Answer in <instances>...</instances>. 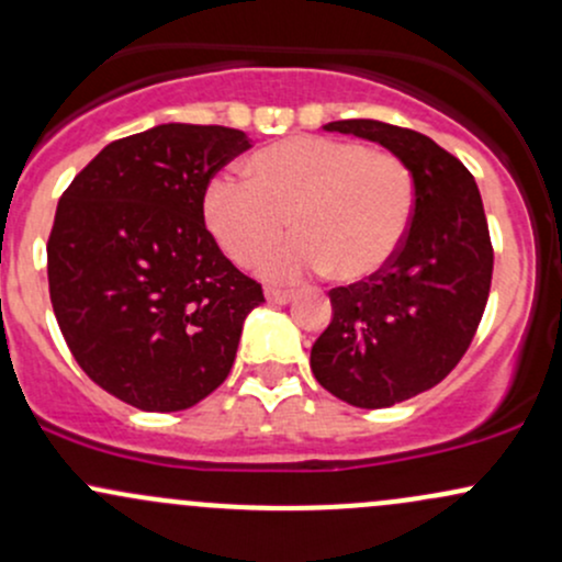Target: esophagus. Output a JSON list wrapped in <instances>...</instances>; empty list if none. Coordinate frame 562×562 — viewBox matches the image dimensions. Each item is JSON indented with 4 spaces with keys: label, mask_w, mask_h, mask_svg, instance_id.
Instances as JSON below:
<instances>
[{
    "label": "esophagus",
    "mask_w": 562,
    "mask_h": 562,
    "mask_svg": "<svg viewBox=\"0 0 562 562\" xmlns=\"http://www.w3.org/2000/svg\"><path fill=\"white\" fill-rule=\"evenodd\" d=\"M295 293L293 291H280V288H267V301L269 304H288L293 301Z\"/></svg>",
    "instance_id": "esophagus-1"
}]
</instances>
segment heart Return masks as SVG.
Returning a JSON list of instances; mask_svg holds the SVG:
<instances>
[{"label": "heart", "mask_w": 562, "mask_h": 562, "mask_svg": "<svg viewBox=\"0 0 562 562\" xmlns=\"http://www.w3.org/2000/svg\"><path fill=\"white\" fill-rule=\"evenodd\" d=\"M245 176L248 183L213 178L202 218L239 267L274 245L288 221L295 237L258 263L274 280L323 267L341 282L371 280L394 261L416 213L408 162L355 138L277 140L252 154Z\"/></svg>", "instance_id": "obj_1"}]
</instances>
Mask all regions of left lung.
Segmentation results:
<instances>
[{
    "label": "left lung",
    "instance_id": "1",
    "mask_svg": "<svg viewBox=\"0 0 562 562\" xmlns=\"http://www.w3.org/2000/svg\"><path fill=\"white\" fill-rule=\"evenodd\" d=\"M325 131L375 140L408 162L416 213L394 261L333 288V319L312 347V373L355 408H390L440 384L470 349L491 293L493 245L472 172L427 135L379 120Z\"/></svg>",
    "mask_w": 562,
    "mask_h": 562
}]
</instances>
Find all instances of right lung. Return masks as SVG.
I'll return each instance as SVG.
<instances>
[{
    "mask_svg": "<svg viewBox=\"0 0 562 562\" xmlns=\"http://www.w3.org/2000/svg\"><path fill=\"white\" fill-rule=\"evenodd\" d=\"M250 149L243 131L170 125L114 140L55 211L47 280L85 373L140 411H183L218 390L245 317L263 301L202 218L213 176Z\"/></svg>",
    "mask_w": 562,
    "mask_h": 562,
    "instance_id": "obj_1",
    "label": "right lung"
}]
</instances>
